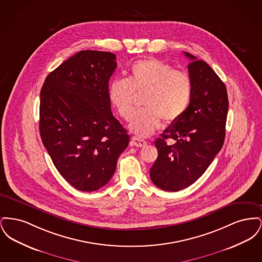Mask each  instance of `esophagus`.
Instances as JSON below:
<instances>
[{
    "instance_id": "34e87169",
    "label": "esophagus",
    "mask_w": 262,
    "mask_h": 262,
    "mask_svg": "<svg viewBox=\"0 0 262 262\" xmlns=\"http://www.w3.org/2000/svg\"><path fill=\"white\" fill-rule=\"evenodd\" d=\"M130 143H132V145L137 146V147H144L147 144V142L145 140L140 139V138L137 137H132V142Z\"/></svg>"
}]
</instances>
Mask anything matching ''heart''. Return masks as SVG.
Returning <instances> with one entry per match:
<instances>
[{"mask_svg":"<svg viewBox=\"0 0 262 262\" xmlns=\"http://www.w3.org/2000/svg\"><path fill=\"white\" fill-rule=\"evenodd\" d=\"M145 93L142 111L135 113L129 125L138 137H149L161 125L179 121L189 106L192 82L186 72L159 59L148 58L134 62L126 79H114L108 88L113 106L126 121L134 111L136 94Z\"/></svg>","mask_w":262,"mask_h":262,"instance_id":"b5f03b06","label":"heart"}]
</instances>
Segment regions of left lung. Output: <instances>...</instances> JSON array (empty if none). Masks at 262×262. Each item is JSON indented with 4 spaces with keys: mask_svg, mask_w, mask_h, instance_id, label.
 <instances>
[{
    "mask_svg": "<svg viewBox=\"0 0 262 262\" xmlns=\"http://www.w3.org/2000/svg\"><path fill=\"white\" fill-rule=\"evenodd\" d=\"M185 55L191 61L187 66L192 82L190 103L183 117L155 141L158 157L150 169L153 184L167 191L192 185L224 143L229 106L224 82L207 62ZM168 138L174 140L173 145L166 143Z\"/></svg>",
    "mask_w": 262,
    "mask_h": 262,
    "instance_id": "8db88e82",
    "label": "left lung"
}]
</instances>
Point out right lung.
<instances>
[{
	"label": "right lung",
	"mask_w": 262,
	"mask_h": 262,
	"mask_svg": "<svg viewBox=\"0 0 262 262\" xmlns=\"http://www.w3.org/2000/svg\"><path fill=\"white\" fill-rule=\"evenodd\" d=\"M116 68L113 53L80 51L50 73L40 91L42 142L62 178L81 191L104 187L128 145L108 96Z\"/></svg>",
	"instance_id": "add662e5"
}]
</instances>
